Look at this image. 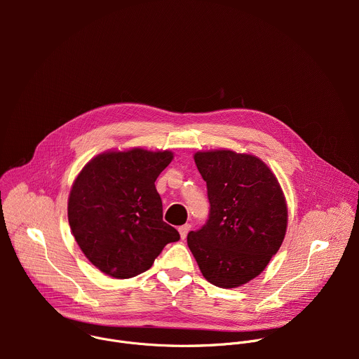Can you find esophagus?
Here are the masks:
<instances>
[{
  "mask_svg": "<svg viewBox=\"0 0 359 359\" xmlns=\"http://www.w3.org/2000/svg\"><path fill=\"white\" fill-rule=\"evenodd\" d=\"M190 229H191V226H190V224H183L182 227H179V233H180L182 240H184V238H186V236H187V233L190 231Z\"/></svg>",
  "mask_w": 359,
  "mask_h": 359,
  "instance_id": "1",
  "label": "esophagus"
}]
</instances>
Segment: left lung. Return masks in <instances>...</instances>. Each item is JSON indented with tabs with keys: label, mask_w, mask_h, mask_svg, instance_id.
<instances>
[{
	"label": "left lung",
	"mask_w": 359,
	"mask_h": 359,
	"mask_svg": "<svg viewBox=\"0 0 359 359\" xmlns=\"http://www.w3.org/2000/svg\"><path fill=\"white\" fill-rule=\"evenodd\" d=\"M208 184V223L187 244L209 283L236 288L260 276L283 244L288 212L283 189L257 156L216 149L194 153Z\"/></svg>",
	"instance_id": "8db88e82"
}]
</instances>
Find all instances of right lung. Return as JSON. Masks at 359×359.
<instances>
[{"label":"right lung","instance_id":"obj_1","mask_svg":"<svg viewBox=\"0 0 359 359\" xmlns=\"http://www.w3.org/2000/svg\"><path fill=\"white\" fill-rule=\"evenodd\" d=\"M173 161L170 150H108L76 176L68 222L85 257L114 278L149 270L168 243L180 238L163 222L158 176Z\"/></svg>","mask_w":359,"mask_h":359}]
</instances>
